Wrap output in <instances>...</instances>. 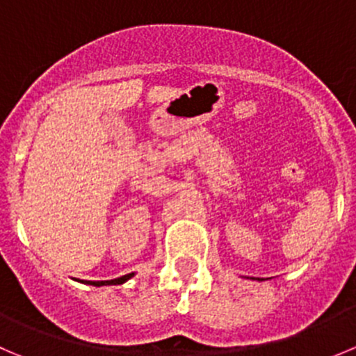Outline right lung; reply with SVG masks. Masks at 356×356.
Wrapping results in <instances>:
<instances>
[{"instance_id":"obj_1","label":"right lung","mask_w":356,"mask_h":356,"mask_svg":"<svg viewBox=\"0 0 356 356\" xmlns=\"http://www.w3.org/2000/svg\"><path fill=\"white\" fill-rule=\"evenodd\" d=\"M136 277V273H129V275H123V277L115 278V280H102V282H90V280H76V282H81L85 285H94V287H104V285H122L125 282H129L130 278Z\"/></svg>"}]
</instances>
